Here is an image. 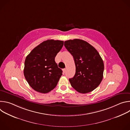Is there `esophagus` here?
<instances>
[{"label":"esophagus","mask_w":130,"mask_h":130,"mask_svg":"<svg viewBox=\"0 0 130 130\" xmlns=\"http://www.w3.org/2000/svg\"><path fill=\"white\" fill-rule=\"evenodd\" d=\"M63 72H64V73H65V72H66V69L65 68H64V69H63Z\"/></svg>","instance_id":"34e87169"}]
</instances>
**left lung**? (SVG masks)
Here are the masks:
<instances>
[{"instance_id": "8db88e82", "label": "left lung", "mask_w": 130, "mask_h": 130, "mask_svg": "<svg viewBox=\"0 0 130 130\" xmlns=\"http://www.w3.org/2000/svg\"><path fill=\"white\" fill-rule=\"evenodd\" d=\"M64 46L73 56L76 65L75 75L69 79L71 85L82 94L94 90L103 79L104 63L99 53L82 40L66 41Z\"/></svg>"}]
</instances>
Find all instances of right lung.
<instances>
[{"label": "right lung", "mask_w": 130, "mask_h": 130, "mask_svg": "<svg viewBox=\"0 0 130 130\" xmlns=\"http://www.w3.org/2000/svg\"><path fill=\"white\" fill-rule=\"evenodd\" d=\"M63 44L62 41L48 40L35 47L27 56L24 76L35 91L45 94L56 87L63 71L54 59Z\"/></svg>", "instance_id": "obj_1"}]
</instances>
